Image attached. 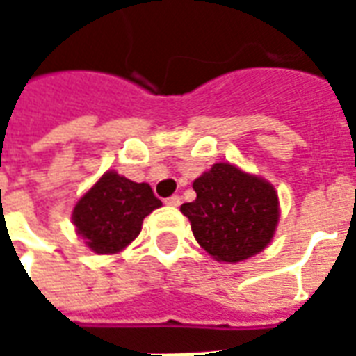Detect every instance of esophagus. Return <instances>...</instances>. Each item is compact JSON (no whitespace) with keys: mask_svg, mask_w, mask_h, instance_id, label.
<instances>
[{"mask_svg":"<svg viewBox=\"0 0 356 356\" xmlns=\"http://www.w3.org/2000/svg\"><path fill=\"white\" fill-rule=\"evenodd\" d=\"M165 204H168V206H171V208H177L179 204H181V196L173 194V196H170V198H165Z\"/></svg>","mask_w":356,"mask_h":356,"instance_id":"1","label":"esophagus"}]
</instances>
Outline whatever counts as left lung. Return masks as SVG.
<instances>
[{"instance_id":"8db88e82","label":"left lung","mask_w":356,"mask_h":356,"mask_svg":"<svg viewBox=\"0 0 356 356\" xmlns=\"http://www.w3.org/2000/svg\"><path fill=\"white\" fill-rule=\"evenodd\" d=\"M196 200L181 206L194 238L217 261L259 254L278 223V196L267 181L231 163H216L193 183Z\"/></svg>"}]
</instances>
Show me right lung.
Listing matches in <instances>:
<instances>
[{
    "label": "right lung",
    "mask_w": 356,
    "mask_h": 356,
    "mask_svg": "<svg viewBox=\"0 0 356 356\" xmlns=\"http://www.w3.org/2000/svg\"><path fill=\"white\" fill-rule=\"evenodd\" d=\"M160 206L147 183L108 171L78 200L72 221L93 252L116 254L139 236L143 219Z\"/></svg>",
    "instance_id": "obj_1"
}]
</instances>
